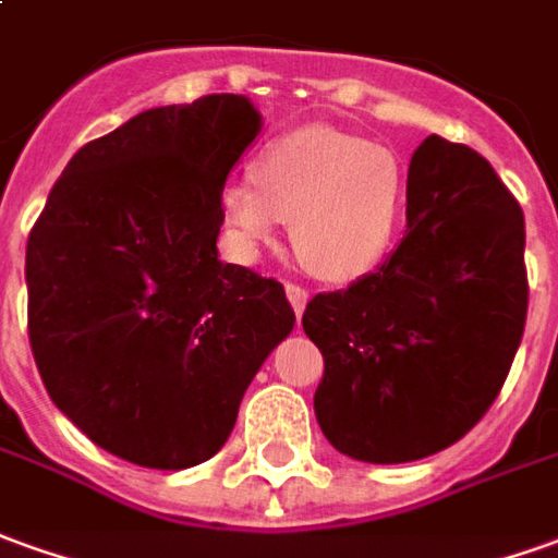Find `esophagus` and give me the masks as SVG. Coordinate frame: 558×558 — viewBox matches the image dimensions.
Returning a JSON list of instances; mask_svg holds the SVG:
<instances>
[{"mask_svg": "<svg viewBox=\"0 0 558 558\" xmlns=\"http://www.w3.org/2000/svg\"><path fill=\"white\" fill-rule=\"evenodd\" d=\"M286 294H288V301H291V306H294L298 318H301L303 310H306V301H310V291H306L303 286H298V282H288Z\"/></svg>", "mask_w": 558, "mask_h": 558, "instance_id": "34e87169", "label": "esophagus"}]
</instances>
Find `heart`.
<instances>
[{
	"label": "heart",
	"mask_w": 558,
	"mask_h": 558,
	"mask_svg": "<svg viewBox=\"0 0 558 558\" xmlns=\"http://www.w3.org/2000/svg\"><path fill=\"white\" fill-rule=\"evenodd\" d=\"M255 183L221 187V215L240 255H255L279 221L303 267L328 282L359 279L386 257L407 179L395 151L330 126H301L255 160Z\"/></svg>",
	"instance_id": "obj_1"
}]
</instances>
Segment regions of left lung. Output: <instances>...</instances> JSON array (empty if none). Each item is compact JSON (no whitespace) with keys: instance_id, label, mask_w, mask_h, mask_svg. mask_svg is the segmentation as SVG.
Instances as JSON below:
<instances>
[{"instance_id":"left-lung-1","label":"left lung","mask_w":558,"mask_h":558,"mask_svg":"<svg viewBox=\"0 0 558 558\" xmlns=\"http://www.w3.org/2000/svg\"><path fill=\"white\" fill-rule=\"evenodd\" d=\"M529 310L525 221L474 148L428 136L407 172V233L374 272L306 303L325 359L316 418L330 447L401 464L486 416Z\"/></svg>"}]
</instances>
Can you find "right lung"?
<instances>
[{
    "mask_svg": "<svg viewBox=\"0 0 558 558\" xmlns=\"http://www.w3.org/2000/svg\"><path fill=\"white\" fill-rule=\"evenodd\" d=\"M260 133L236 94L160 106L75 151L26 242L29 345L51 401L118 459H213L294 328L286 288L218 260L221 187Z\"/></svg>",
    "mask_w": 558,
    "mask_h": 558,
    "instance_id": "1",
    "label": "right lung"
}]
</instances>
